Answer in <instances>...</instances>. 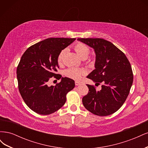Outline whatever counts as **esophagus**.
<instances>
[{"label": "esophagus", "mask_w": 148, "mask_h": 148, "mask_svg": "<svg viewBox=\"0 0 148 148\" xmlns=\"http://www.w3.org/2000/svg\"><path fill=\"white\" fill-rule=\"evenodd\" d=\"M82 84V83L81 82H75V85L76 86H79V85H80Z\"/></svg>", "instance_id": "34e87169"}]
</instances>
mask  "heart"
Returning <instances> with one entry per match:
<instances>
[{
  "mask_svg": "<svg viewBox=\"0 0 148 148\" xmlns=\"http://www.w3.org/2000/svg\"><path fill=\"white\" fill-rule=\"evenodd\" d=\"M75 51L77 52V54L79 56V57H81L82 59H86L88 57V55L89 53V49L84 44L82 43H78L77 45H75ZM65 52V50H62L60 53L59 56H58L57 61L58 63L59 64H61L62 63V60H63L64 55ZM84 73V71L80 69H78L76 68H69L67 70H66L65 74L66 76L71 79H79L81 78L82 75Z\"/></svg>",
  "mask_w": 148,
  "mask_h": 148,
  "instance_id": "1",
  "label": "heart"
}]
</instances>
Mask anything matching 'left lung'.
<instances>
[{"label":"left lung","instance_id":"8db88e82","mask_svg":"<svg viewBox=\"0 0 148 148\" xmlns=\"http://www.w3.org/2000/svg\"><path fill=\"white\" fill-rule=\"evenodd\" d=\"M78 41L92 47L96 54L95 69L87 78L99 84V91L91 85L83 97V106L93 114L107 116L114 114L123 104L132 86L133 75L130 64L114 44L101 38H78Z\"/></svg>","mask_w":148,"mask_h":148}]
</instances>
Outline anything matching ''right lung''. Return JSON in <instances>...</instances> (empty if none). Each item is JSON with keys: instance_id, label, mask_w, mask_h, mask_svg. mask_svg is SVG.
Masks as SVG:
<instances>
[{"instance_id": "1", "label": "right lung", "mask_w": 148, "mask_h": 148, "mask_svg": "<svg viewBox=\"0 0 148 148\" xmlns=\"http://www.w3.org/2000/svg\"><path fill=\"white\" fill-rule=\"evenodd\" d=\"M75 38H51L27 49L16 70L20 95L29 108L41 115L55 112L64 105L66 95L75 88V81L56 74L58 56ZM60 79L56 86H48L50 78Z\"/></svg>"}]
</instances>
